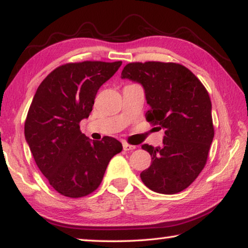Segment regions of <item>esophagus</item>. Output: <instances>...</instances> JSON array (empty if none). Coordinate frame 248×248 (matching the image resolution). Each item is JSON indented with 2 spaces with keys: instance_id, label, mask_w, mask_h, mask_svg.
Wrapping results in <instances>:
<instances>
[{
  "instance_id": "obj_1",
  "label": "esophagus",
  "mask_w": 248,
  "mask_h": 248,
  "mask_svg": "<svg viewBox=\"0 0 248 248\" xmlns=\"http://www.w3.org/2000/svg\"><path fill=\"white\" fill-rule=\"evenodd\" d=\"M123 147H124V151H132V150H135V149H136V145H131V144H128L125 142H124Z\"/></svg>"
}]
</instances>
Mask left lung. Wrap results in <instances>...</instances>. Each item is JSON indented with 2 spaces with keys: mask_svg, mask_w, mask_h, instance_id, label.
Returning <instances> with one entry per match:
<instances>
[{
  "mask_svg": "<svg viewBox=\"0 0 248 248\" xmlns=\"http://www.w3.org/2000/svg\"><path fill=\"white\" fill-rule=\"evenodd\" d=\"M121 78L142 86L150 106L145 119L166 130L159 147H141L152 163L140 178L156 193H179L201 173L214 138L209 93L191 70L175 62H130Z\"/></svg>",
  "mask_w": 248,
  "mask_h": 248,
  "instance_id": "1",
  "label": "left lung"
}]
</instances>
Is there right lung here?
Listing matches in <instances>:
<instances>
[{
    "label": "right lung",
    "instance_id": "right-lung-1",
    "mask_svg": "<svg viewBox=\"0 0 248 248\" xmlns=\"http://www.w3.org/2000/svg\"><path fill=\"white\" fill-rule=\"evenodd\" d=\"M123 62H81L62 65L35 93L24 133L35 162L50 186L68 198L92 193L123 144L111 137L93 141L80 131L98 89Z\"/></svg>",
    "mask_w": 248,
    "mask_h": 248
}]
</instances>
